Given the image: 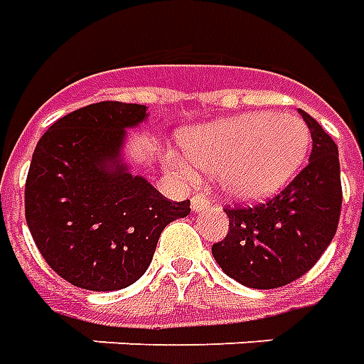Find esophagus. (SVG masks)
Instances as JSON below:
<instances>
[{
  "instance_id": "34e87169",
  "label": "esophagus",
  "mask_w": 364,
  "mask_h": 364,
  "mask_svg": "<svg viewBox=\"0 0 364 364\" xmlns=\"http://www.w3.org/2000/svg\"><path fill=\"white\" fill-rule=\"evenodd\" d=\"M208 208H210V200L203 194H196L192 198V210L194 211H203L208 210Z\"/></svg>"
}]
</instances>
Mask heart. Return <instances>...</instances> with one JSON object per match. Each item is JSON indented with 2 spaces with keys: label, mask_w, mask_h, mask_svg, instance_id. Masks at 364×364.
Returning a JSON list of instances; mask_svg holds the SVG:
<instances>
[{
  "label": "heart",
  "mask_w": 364,
  "mask_h": 364,
  "mask_svg": "<svg viewBox=\"0 0 364 364\" xmlns=\"http://www.w3.org/2000/svg\"><path fill=\"white\" fill-rule=\"evenodd\" d=\"M182 146L188 161H176V166L184 176H194L196 166L218 174L219 190L229 200L260 202L298 172L310 129L292 113L257 112L190 129Z\"/></svg>",
  "instance_id": "b5f03b06"
}]
</instances>
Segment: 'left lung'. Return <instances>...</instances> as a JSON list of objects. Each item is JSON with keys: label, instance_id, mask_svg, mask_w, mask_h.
Instances as JSON below:
<instances>
[{"label": "left lung", "instance_id": "1", "mask_svg": "<svg viewBox=\"0 0 364 364\" xmlns=\"http://www.w3.org/2000/svg\"><path fill=\"white\" fill-rule=\"evenodd\" d=\"M310 162L274 198L225 208L229 231L213 243V259L239 284L270 290L304 277L323 255L339 223L341 172L337 145L311 115Z\"/></svg>", "mask_w": 364, "mask_h": 364}]
</instances>
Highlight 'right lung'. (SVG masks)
Segmentation results:
<instances>
[{
    "mask_svg": "<svg viewBox=\"0 0 364 364\" xmlns=\"http://www.w3.org/2000/svg\"><path fill=\"white\" fill-rule=\"evenodd\" d=\"M146 105L100 102L53 123L33 153L25 219L46 264L70 284L121 290L145 274L162 229L186 218L190 200L170 202L121 162L125 129Z\"/></svg>",
    "mask_w": 364,
    "mask_h": 364,
    "instance_id": "1",
    "label": "right lung"
}]
</instances>
